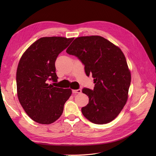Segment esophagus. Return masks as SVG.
Segmentation results:
<instances>
[{"label":"esophagus","instance_id":"1","mask_svg":"<svg viewBox=\"0 0 156 156\" xmlns=\"http://www.w3.org/2000/svg\"><path fill=\"white\" fill-rule=\"evenodd\" d=\"M73 94H80L81 92V89H77V90H72Z\"/></svg>","mask_w":156,"mask_h":156}]
</instances>
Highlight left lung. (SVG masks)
Listing matches in <instances>:
<instances>
[{"mask_svg":"<svg viewBox=\"0 0 156 156\" xmlns=\"http://www.w3.org/2000/svg\"><path fill=\"white\" fill-rule=\"evenodd\" d=\"M66 53L81 60L86 75L94 78V89L82 90L89 98L81 108L84 116L96 124L114 120L126 105L131 83V73L121 49L104 37L91 36L77 37Z\"/></svg>","mask_w":156,"mask_h":156,"instance_id":"1","label":"left lung"}]
</instances>
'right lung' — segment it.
<instances>
[{"label":"right lung","mask_w":156,"mask_h":156,"mask_svg":"<svg viewBox=\"0 0 156 156\" xmlns=\"http://www.w3.org/2000/svg\"><path fill=\"white\" fill-rule=\"evenodd\" d=\"M73 40V37H41L27 49L19 62V101L28 116L37 123L50 124L58 120L72 94L71 89L55 86L58 79L55 61Z\"/></svg>","instance_id":"1"}]
</instances>
